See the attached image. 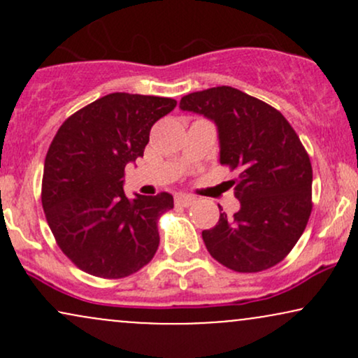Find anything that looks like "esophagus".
<instances>
[{"instance_id": "esophagus-1", "label": "esophagus", "mask_w": 358, "mask_h": 358, "mask_svg": "<svg viewBox=\"0 0 358 358\" xmlns=\"http://www.w3.org/2000/svg\"><path fill=\"white\" fill-rule=\"evenodd\" d=\"M193 203H195V196L183 195V193L175 195V205H178V207H190Z\"/></svg>"}]
</instances>
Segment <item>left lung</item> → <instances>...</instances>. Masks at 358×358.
I'll return each mask as SVG.
<instances>
[{
    "instance_id": "left-lung-1",
    "label": "left lung",
    "mask_w": 358,
    "mask_h": 358,
    "mask_svg": "<svg viewBox=\"0 0 358 358\" xmlns=\"http://www.w3.org/2000/svg\"><path fill=\"white\" fill-rule=\"evenodd\" d=\"M215 121L220 165L237 171L229 182L241 210L202 237L210 256L236 273H259L281 262L305 232L313 200V168L287 119L257 97L220 85L180 101Z\"/></svg>"
}]
</instances>
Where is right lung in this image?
Instances as JSON below:
<instances>
[{
    "instance_id": "1",
    "label": "right lung",
    "mask_w": 358,
    "mask_h": 358,
    "mask_svg": "<svg viewBox=\"0 0 358 358\" xmlns=\"http://www.w3.org/2000/svg\"><path fill=\"white\" fill-rule=\"evenodd\" d=\"M176 108L170 97L114 92L62 122L47 151L42 205L48 227L77 268L119 279L145 268L159 245L170 193L127 199L124 168L143 156L150 131Z\"/></svg>"
}]
</instances>
